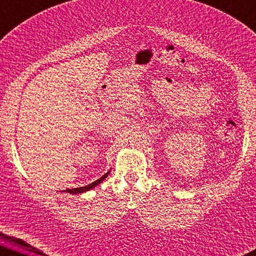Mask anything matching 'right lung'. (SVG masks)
<instances>
[{
	"label": "right lung",
	"instance_id": "obj_1",
	"mask_svg": "<svg viewBox=\"0 0 256 256\" xmlns=\"http://www.w3.org/2000/svg\"><path fill=\"white\" fill-rule=\"evenodd\" d=\"M110 172H111V170H108V172H106L104 175H103L102 177H100L99 179H98V180H96V182H94L89 184L88 186L79 187V188H72V189H66V190H62V192H68V194H84V192H89V190L94 189V187H96V186H98V184H100L103 180H104V179L108 177V174H110Z\"/></svg>",
	"mask_w": 256,
	"mask_h": 256
}]
</instances>
